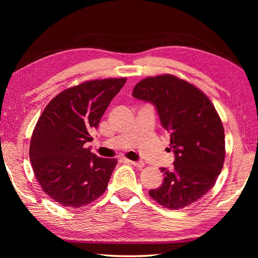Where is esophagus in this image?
<instances>
[{
  "label": "esophagus",
  "mask_w": 258,
  "mask_h": 258,
  "mask_svg": "<svg viewBox=\"0 0 258 258\" xmlns=\"http://www.w3.org/2000/svg\"><path fill=\"white\" fill-rule=\"evenodd\" d=\"M128 162L138 168H142V167H144V165H145L144 162H142V161H128Z\"/></svg>",
  "instance_id": "esophagus-1"
}]
</instances>
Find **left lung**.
<instances>
[{
    "label": "left lung",
    "mask_w": 258,
    "mask_h": 258,
    "mask_svg": "<svg viewBox=\"0 0 258 258\" xmlns=\"http://www.w3.org/2000/svg\"><path fill=\"white\" fill-rule=\"evenodd\" d=\"M132 94L156 107L171 136L166 150L175 155L172 169L161 167L164 180L149 191L150 196L169 210L199 201L216 183L225 158L224 127L210 98L169 74L142 80Z\"/></svg>",
    "instance_id": "8db88e82"
}]
</instances>
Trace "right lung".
<instances>
[{
    "mask_svg": "<svg viewBox=\"0 0 258 258\" xmlns=\"http://www.w3.org/2000/svg\"><path fill=\"white\" fill-rule=\"evenodd\" d=\"M126 79L87 81L47 104L33 131L30 160L45 194L62 206L79 208L105 191L116 166L85 146Z\"/></svg>",
    "mask_w": 258,
    "mask_h": 258,
    "instance_id": "add662e5",
    "label": "right lung"
}]
</instances>
